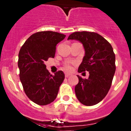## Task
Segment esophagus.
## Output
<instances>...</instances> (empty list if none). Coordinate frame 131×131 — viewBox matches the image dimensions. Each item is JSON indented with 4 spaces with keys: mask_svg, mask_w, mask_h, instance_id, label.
<instances>
[{
    "mask_svg": "<svg viewBox=\"0 0 131 131\" xmlns=\"http://www.w3.org/2000/svg\"><path fill=\"white\" fill-rule=\"evenodd\" d=\"M70 75H71V74L68 73H65V76H66V77H69Z\"/></svg>",
    "mask_w": 131,
    "mask_h": 131,
    "instance_id": "1",
    "label": "esophagus"
}]
</instances>
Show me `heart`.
<instances>
[{"label":"heart","mask_w":131,"mask_h":131,"mask_svg":"<svg viewBox=\"0 0 131 131\" xmlns=\"http://www.w3.org/2000/svg\"><path fill=\"white\" fill-rule=\"evenodd\" d=\"M64 69L65 70H66V71H69L72 69V67H71V66L70 64H66L64 66Z\"/></svg>","instance_id":"heart-1"}]
</instances>
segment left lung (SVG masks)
Returning a JSON list of instances; mask_svg holds the SVG:
<instances>
[{
	"label": "left lung",
	"mask_w": 131,
	"mask_h": 131,
	"mask_svg": "<svg viewBox=\"0 0 131 131\" xmlns=\"http://www.w3.org/2000/svg\"><path fill=\"white\" fill-rule=\"evenodd\" d=\"M68 40L83 44L85 53L78 72L89 73L87 79L77 75L76 96L83 105L97 104L107 95L115 72V56L112 45L100 35L88 31L74 32Z\"/></svg>",
	"instance_id": "obj_1"
}]
</instances>
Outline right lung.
<instances>
[{"label": "right lung", "instance_id": "obj_1", "mask_svg": "<svg viewBox=\"0 0 131 131\" xmlns=\"http://www.w3.org/2000/svg\"><path fill=\"white\" fill-rule=\"evenodd\" d=\"M66 35L54 31H40L31 35L18 55L19 79L24 92L31 101L40 106L52 102L65 78L62 71L54 75L47 69L45 62L54 58L56 47Z\"/></svg>", "mask_w": 131, "mask_h": 131}]
</instances>
